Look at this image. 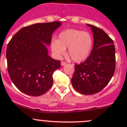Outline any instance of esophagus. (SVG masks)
Returning <instances> with one entry per match:
<instances>
[{
    "instance_id": "esophagus-1",
    "label": "esophagus",
    "mask_w": 127,
    "mask_h": 127,
    "mask_svg": "<svg viewBox=\"0 0 127 127\" xmlns=\"http://www.w3.org/2000/svg\"><path fill=\"white\" fill-rule=\"evenodd\" d=\"M61 66H64V65L67 64V63L64 62V61H61Z\"/></svg>"
}]
</instances>
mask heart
I'll return each instance as SVG.
<instances>
[{"label":"heart","mask_w":127,"mask_h":127,"mask_svg":"<svg viewBox=\"0 0 127 127\" xmlns=\"http://www.w3.org/2000/svg\"><path fill=\"white\" fill-rule=\"evenodd\" d=\"M93 45L92 35L87 32L75 29H69L61 32L58 40H52L50 43L52 51L56 57L60 58L66 53L73 61L80 63L88 58L92 52Z\"/></svg>","instance_id":"obj_1"}]
</instances>
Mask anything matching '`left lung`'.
Wrapping results in <instances>:
<instances>
[{
	"mask_svg": "<svg viewBox=\"0 0 127 127\" xmlns=\"http://www.w3.org/2000/svg\"><path fill=\"white\" fill-rule=\"evenodd\" d=\"M87 25L93 32V47L84 63L75 64L71 82L79 93L90 95L102 90L112 79L116 68V50L113 40L103 29Z\"/></svg>",
	"mask_w": 127,
	"mask_h": 127,
	"instance_id": "1",
	"label": "left lung"
}]
</instances>
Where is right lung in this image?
<instances>
[{
    "instance_id": "obj_1",
    "label": "right lung",
    "mask_w": 127,
    "mask_h": 127,
    "mask_svg": "<svg viewBox=\"0 0 127 127\" xmlns=\"http://www.w3.org/2000/svg\"><path fill=\"white\" fill-rule=\"evenodd\" d=\"M61 22L37 23L24 27L13 35L7 48V68L14 85L34 96L44 94L52 86L53 74L61 61L48 56L53 32Z\"/></svg>"
}]
</instances>
